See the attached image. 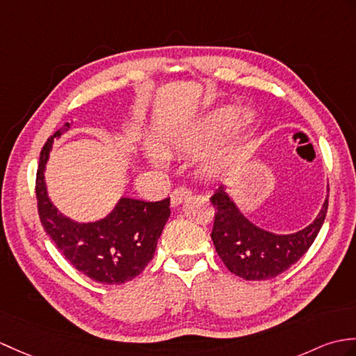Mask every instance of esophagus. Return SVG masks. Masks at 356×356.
I'll list each match as a JSON object with an SVG mask.
<instances>
[{
	"instance_id": "1",
	"label": "esophagus",
	"mask_w": 356,
	"mask_h": 356,
	"mask_svg": "<svg viewBox=\"0 0 356 356\" xmlns=\"http://www.w3.org/2000/svg\"><path fill=\"white\" fill-rule=\"evenodd\" d=\"M170 197H171V206H172V208H177V206L184 203L186 198L191 197V191H189L188 188L180 186V188H176L175 191L171 193Z\"/></svg>"
}]
</instances>
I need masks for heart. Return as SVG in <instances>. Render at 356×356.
I'll use <instances>...</instances> for the list:
<instances>
[{
  "mask_svg": "<svg viewBox=\"0 0 356 356\" xmlns=\"http://www.w3.org/2000/svg\"><path fill=\"white\" fill-rule=\"evenodd\" d=\"M256 122L258 117L253 111L241 112L235 104H222L172 130L167 136V145L171 150L194 154L216 144L234 125L225 144L204 154L202 159L200 167L206 176H220L235 168L243 159L245 144L254 134ZM150 161L163 165L167 162V154L162 150H153Z\"/></svg>",
  "mask_w": 356,
  "mask_h": 356,
  "instance_id": "b5f03b06",
  "label": "heart"
}]
</instances>
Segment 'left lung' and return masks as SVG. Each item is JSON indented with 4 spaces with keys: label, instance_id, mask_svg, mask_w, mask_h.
Returning <instances> with one entry per match:
<instances>
[{
    "label": "left lung",
    "instance_id": "1",
    "mask_svg": "<svg viewBox=\"0 0 356 356\" xmlns=\"http://www.w3.org/2000/svg\"><path fill=\"white\" fill-rule=\"evenodd\" d=\"M211 202L217 211L212 243L226 267L245 280L276 277L299 261L317 238L327 211L326 195L311 225L293 234H275L247 218L226 185L218 186Z\"/></svg>",
    "mask_w": 356,
    "mask_h": 356
}]
</instances>
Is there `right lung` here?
<instances>
[{
  "mask_svg": "<svg viewBox=\"0 0 356 356\" xmlns=\"http://www.w3.org/2000/svg\"><path fill=\"white\" fill-rule=\"evenodd\" d=\"M71 129L66 122L40 152L36 197L47 235L74 267L95 282L120 285L135 279L153 259L158 239L170 218V198L144 202L122 195L104 218L76 221L66 217L48 195L45 170L54 139Z\"/></svg>",
  "mask_w": 356,
  "mask_h": 356,
  "instance_id": "1",
  "label": "right lung"
}]
</instances>
